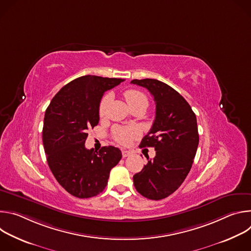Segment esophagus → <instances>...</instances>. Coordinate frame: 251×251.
Instances as JSON below:
<instances>
[{
  "label": "esophagus",
  "instance_id": "obj_1",
  "mask_svg": "<svg viewBox=\"0 0 251 251\" xmlns=\"http://www.w3.org/2000/svg\"><path fill=\"white\" fill-rule=\"evenodd\" d=\"M131 155V152L130 151H127V150H123L122 151V157L123 158H126V157H128V156H130Z\"/></svg>",
  "mask_w": 251,
  "mask_h": 251
}]
</instances>
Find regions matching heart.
Masks as SVG:
<instances>
[{
    "mask_svg": "<svg viewBox=\"0 0 251 251\" xmlns=\"http://www.w3.org/2000/svg\"><path fill=\"white\" fill-rule=\"evenodd\" d=\"M123 96L130 108H133V107H136V106H142V107H144L145 109L147 108L149 101H148L147 96L143 92H141L137 89H127L124 91ZM107 104H108V96L106 95L99 102V106H98L99 116H103L105 114ZM135 136H136V131L132 128L117 129L114 133L115 140L122 145L129 144L131 140Z\"/></svg>",
    "mask_w": 251,
    "mask_h": 251,
    "instance_id": "heart-1",
    "label": "heart"
}]
</instances>
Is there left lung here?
Segmentation results:
<instances>
[{"label":"left lung","mask_w":251,"mask_h":251,"mask_svg":"<svg viewBox=\"0 0 251 251\" xmlns=\"http://www.w3.org/2000/svg\"><path fill=\"white\" fill-rule=\"evenodd\" d=\"M147 88L156 103L152 128L140 147H154L156 156L133 176L139 194L159 201L172 195L187 177L199 145L197 117L187 100L168 84L151 78L134 79Z\"/></svg>","instance_id":"1"}]
</instances>
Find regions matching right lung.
<instances>
[{"label": "right lung", "instance_id": "right-lung-1", "mask_svg": "<svg viewBox=\"0 0 251 251\" xmlns=\"http://www.w3.org/2000/svg\"><path fill=\"white\" fill-rule=\"evenodd\" d=\"M124 79L96 75L78 77L64 85L46 110L43 142L49 167L59 185L79 199L105 189L110 171L122 158L113 146L98 152L85 148L88 128L99 122L98 106L105 91Z\"/></svg>", "mask_w": 251, "mask_h": 251}]
</instances>
